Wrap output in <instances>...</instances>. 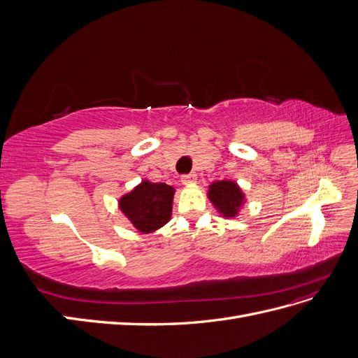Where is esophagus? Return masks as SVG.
<instances>
[{
    "label": "esophagus",
    "mask_w": 358,
    "mask_h": 358,
    "mask_svg": "<svg viewBox=\"0 0 358 358\" xmlns=\"http://www.w3.org/2000/svg\"><path fill=\"white\" fill-rule=\"evenodd\" d=\"M180 182L183 183V185H191V183L197 182V175L196 173H188V175H183L180 178Z\"/></svg>",
    "instance_id": "obj_1"
}]
</instances>
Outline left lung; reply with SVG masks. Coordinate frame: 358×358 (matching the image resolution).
Wrapping results in <instances>:
<instances>
[{"label": "left lung", "mask_w": 358, "mask_h": 358, "mask_svg": "<svg viewBox=\"0 0 358 358\" xmlns=\"http://www.w3.org/2000/svg\"><path fill=\"white\" fill-rule=\"evenodd\" d=\"M209 199L227 218H233L237 213V209L243 203V194L237 183L231 180H220L209 187Z\"/></svg>", "instance_id": "1"}]
</instances>
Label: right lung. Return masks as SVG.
I'll return each mask as SVG.
<instances>
[{"label": "right lung", "mask_w": 358, "mask_h": 358, "mask_svg": "<svg viewBox=\"0 0 358 358\" xmlns=\"http://www.w3.org/2000/svg\"><path fill=\"white\" fill-rule=\"evenodd\" d=\"M175 189L167 183L143 180L119 200V208L138 231L150 233L169 222Z\"/></svg>", "instance_id": "1"}]
</instances>
